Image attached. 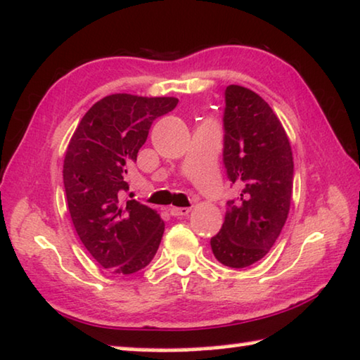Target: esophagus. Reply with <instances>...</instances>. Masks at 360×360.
<instances>
[{"label": "esophagus", "instance_id": "obj_1", "mask_svg": "<svg viewBox=\"0 0 360 360\" xmlns=\"http://www.w3.org/2000/svg\"><path fill=\"white\" fill-rule=\"evenodd\" d=\"M169 213L173 214V217H186V214L191 213V208L189 207H171Z\"/></svg>", "mask_w": 360, "mask_h": 360}]
</instances>
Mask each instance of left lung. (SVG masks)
<instances>
[{
  "label": "left lung",
  "mask_w": 360,
  "mask_h": 360,
  "mask_svg": "<svg viewBox=\"0 0 360 360\" xmlns=\"http://www.w3.org/2000/svg\"><path fill=\"white\" fill-rule=\"evenodd\" d=\"M224 101L223 162L240 194L228 200L224 223L210 245L219 264L245 268L264 259L286 223L292 150L280 120L260 95L228 85Z\"/></svg>",
  "instance_id": "obj_1"
}]
</instances>
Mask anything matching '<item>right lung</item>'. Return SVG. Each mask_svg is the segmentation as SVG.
<instances>
[{
    "instance_id": "add662e5",
    "label": "right lung",
    "mask_w": 360,
    "mask_h": 360,
    "mask_svg": "<svg viewBox=\"0 0 360 360\" xmlns=\"http://www.w3.org/2000/svg\"><path fill=\"white\" fill-rule=\"evenodd\" d=\"M174 96L112 94L85 112L63 165L69 214L84 248L106 270L131 275L146 268L162 243L160 214L137 200L121 202L129 165L158 116L176 108Z\"/></svg>"
}]
</instances>
